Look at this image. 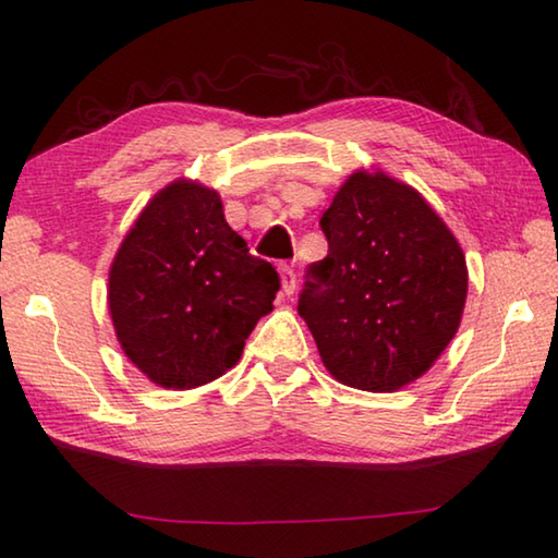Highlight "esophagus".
<instances>
[{"label":"esophagus","instance_id":"obj_1","mask_svg":"<svg viewBox=\"0 0 558 558\" xmlns=\"http://www.w3.org/2000/svg\"><path fill=\"white\" fill-rule=\"evenodd\" d=\"M280 282H282V292L286 295H292L298 288V280H295V270H292V266H280Z\"/></svg>","mask_w":558,"mask_h":558}]
</instances>
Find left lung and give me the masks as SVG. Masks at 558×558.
Here are the masks:
<instances>
[{
  "mask_svg": "<svg viewBox=\"0 0 558 558\" xmlns=\"http://www.w3.org/2000/svg\"><path fill=\"white\" fill-rule=\"evenodd\" d=\"M327 258L305 270L298 313L329 374L396 391L456 337L468 268L456 235L409 184L356 172L319 219Z\"/></svg>",
  "mask_w": 558,
  "mask_h": 558,
  "instance_id": "left-lung-1",
  "label": "left lung"
}]
</instances>
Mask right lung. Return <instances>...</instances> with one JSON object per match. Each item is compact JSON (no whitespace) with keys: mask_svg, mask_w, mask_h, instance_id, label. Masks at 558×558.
<instances>
[{"mask_svg":"<svg viewBox=\"0 0 558 558\" xmlns=\"http://www.w3.org/2000/svg\"><path fill=\"white\" fill-rule=\"evenodd\" d=\"M280 290L251 256L214 189L174 182L145 206L110 268L108 305L122 349L165 389L229 372Z\"/></svg>","mask_w":558,"mask_h":558,"instance_id":"obj_1","label":"right lung"}]
</instances>
